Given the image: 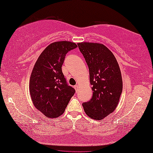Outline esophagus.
Wrapping results in <instances>:
<instances>
[{
  "mask_svg": "<svg viewBox=\"0 0 153 153\" xmlns=\"http://www.w3.org/2000/svg\"><path fill=\"white\" fill-rule=\"evenodd\" d=\"M78 88H79V85H76L75 86H74V88L75 89L76 92H77V90H78Z\"/></svg>",
  "mask_w": 153,
  "mask_h": 153,
  "instance_id": "1",
  "label": "esophagus"
}]
</instances>
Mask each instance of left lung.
Returning <instances> with one entry per match:
<instances>
[{
  "mask_svg": "<svg viewBox=\"0 0 153 153\" xmlns=\"http://www.w3.org/2000/svg\"><path fill=\"white\" fill-rule=\"evenodd\" d=\"M89 68L92 98L82 106L87 116L101 120L117 107L123 89L121 71L111 51L102 43H78Z\"/></svg>",
  "mask_w": 153,
  "mask_h": 153,
  "instance_id": "8db88e82",
  "label": "left lung"
}]
</instances>
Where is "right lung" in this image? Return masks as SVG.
Listing matches in <instances>:
<instances>
[{
  "mask_svg": "<svg viewBox=\"0 0 153 153\" xmlns=\"http://www.w3.org/2000/svg\"><path fill=\"white\" fill-rule=\"evenodd\" d=\"M77 48L75 43H51L43 51L33 68L30 92L34 106L49 118L64 113L75 90L68 85L61 67L67 53Z\"/></svg>",
  "mask_w": 153,
  "mask_h": 153,
  "instance_id": "right-lung-1",
  "label": "right lung"
}]
</instances>
